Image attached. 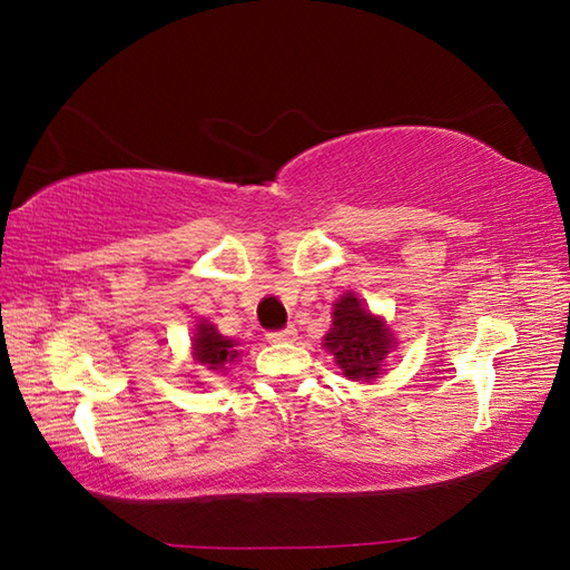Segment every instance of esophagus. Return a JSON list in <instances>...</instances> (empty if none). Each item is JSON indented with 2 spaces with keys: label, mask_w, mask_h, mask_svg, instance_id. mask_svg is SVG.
<instances>
[{
  "label": "esophagus",
  "mask_w": 570,
  "mask_h": 570,
  "mask_svg": "<svg viewBox=\"0 0 570 570\" xmlns=\"http://www.w3.org/2000/svg\"><path fill=\"white\" fill-rule=\"evenodd\" d=\"M266 341H269V343H292V341H296V328H294V325H288V328H284V331L266 333Z\"/></svg>",
  "instance_id": "34e87169"
}]
</instances>
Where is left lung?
Wrapping results in <instances>:
<instances>
[{"label": "left lung", "mask_w": 570, "mask_h": 570, "mask_svg": "<svg viewBox=\"0 0 570 570\" xmlns=\"http://www.w3.org/2000/svg\"><path fill=\"white\" fill-rule=\"evenodd\" d=\"M325 347L335 355L343 374L350 380H372L380 374L384 355L392 347V333L380 318L362 308L353 294L335 304L333 328L325 335Z\"/></svg>", "instance_id": "obj_1"}]
</instances>
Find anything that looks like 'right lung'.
<instances>
[{
  "label": "right lung",
  "mask_w": 570,
  "mask_h": 570,
  "mask_svg": "<svg viewBox=\"0 0 570 570\" xmlns=\"http://www.w3.org/2000/svg\"><path fill=\"white\" fill-rule=\"evenodd\" d=\"M235 347L237 343L227 341L210 323H200L196 337H193V350H196L193 355L208 370H227L225 365H229L239 355Z\"/></svg>",
  "instance_id": "1"
}]
</instances>
